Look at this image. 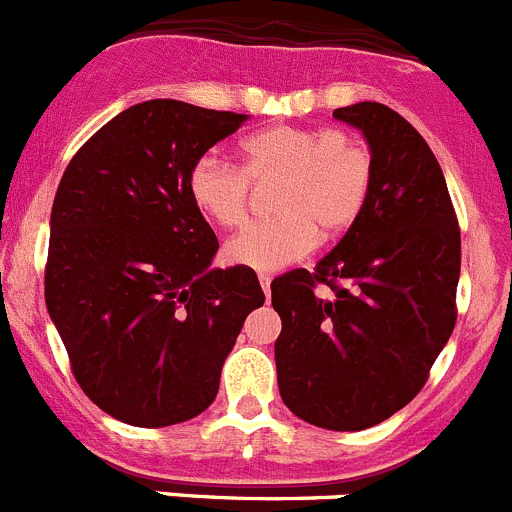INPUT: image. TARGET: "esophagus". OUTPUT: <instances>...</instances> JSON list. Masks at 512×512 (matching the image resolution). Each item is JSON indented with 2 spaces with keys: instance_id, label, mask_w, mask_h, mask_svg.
<instances>
[{
  "instance_id": "obj_1",
  "label": "esophagus",
  "mask_w": 512,
  "mask_h": 512,
  "mask_svg": "<svg viewBox=\"0 0 512 512\" xmlns=\"http://www.w3.org/2000/svg\"><path fill=\"white\" fill-rule=\"evenodd\" d=\"M259 284H261V289H264L266 299H269V294H271V276L261 274V276H259Z\"/></svg>"
}]
</instances>
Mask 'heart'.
<instances>
[{"label":"heart","mask_w":512,"mask_h":512,"mask_svg":"<svg viewBox=\"0 0 512 512\" xmlns=\"http://www.w3.org/2000/svg\"><path fill=\"white\" fill-rule=\"evenodd\" d=\"M279 178L271 193L276 218L251 223L223 246V259L251 271H281L304 259L324 236L349 231L372 196L374 160L364 145L329 128L261 130L241 143V168L203 153L186 175L188 198L221 228L243 223L251 186Z\"/></svg>","instance_id":"1"}]
</instances>
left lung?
<instances>
[{
	"mask_svg": "<svg viewBox=\"0 0 512 512\" xmlns=\"http://www.w3.org/2000/svg\"><path fill=\"white\" fill-rule=\"evenodd\" d=\"M367 138L372 196L314 271L271 284L284 405L324 430L379 425L417 397L455 329L460 228L430 145L392 107L334 110ZM316 283L333 289L329 300Z\"/></svg>",
	"mask_w": 512,
	"mask_h": 512,
	"instance_id": "left-lung-1",
	"label": "left lung"
}]
</instances>
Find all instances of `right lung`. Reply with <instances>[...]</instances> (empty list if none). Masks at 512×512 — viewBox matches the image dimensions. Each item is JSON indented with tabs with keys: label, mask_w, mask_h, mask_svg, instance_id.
Here are the masks:
<instances>
[{
	"label": "right lung",
	"mask_w": 512,
	"mask_h": 512,
	"mask_svg": "<svg viewBox=\"0 0 512 512\" xmlns=\"http://www.w3.org/2000/svg\"><path fill=\"white\" fill-rule=\"evenodd\" d=\"M248 115L148 100L102 125L67 165L50 218L45 301L82 392L120 422L201 415L243 321L251 269H211L218 241L188 198L193 160Z\"/></svg>",
	"instance_id": "obj_1"
}]
</instances>
